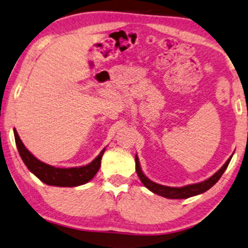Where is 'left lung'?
Returning a JSON list of instances; mask_svg holds the SVG:
<instances>
[{
    "label": "left lung",
    "mask_w": 248,
    "mask_h": 248,
    "mask_svg": "<svg viewBox=\"0 0 248 248\" xmlns=\"http://www.w3.org/2000/svg\"><path fill=\"white\" fill-rule=\"evenodd\" d=\"M232 157V155L229 157V159L226 161L224 166H222L214 175H211L209 179H207V180H204L202 182H199V184L185 186H181V188L167 186H162L151 181L150 179L146 178L144 173L142 172L141 167H140V161H139L138 155H135V170H136V173L139 175L140 180L142 181V184L144 185L150 191H152L154 193H156V195L162 196L164 198H169V199H186V198H190V197L200 195V193L206 192L207 190H209L211 186L219 180L222 173H224L226 169H227L229 162H231Z\"/></svg>",
    "instance_id": "8db88e82"
}]
</instances>
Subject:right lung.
<instances>
[{
    "label": "right lung",
    "instance_id": "1",
    "mask_svg": "<svg viewBox=\"0 0 248 248\" xmlns=\"http://www.w3.org/2000/svg\"><path fill=\"white\" fill-rule=\"evenodd\" d=\"M14 138H16V148L20 153L21 159H22L27 168L35 177L49 186H77L87 184L88 181H91L94 178V175L99 170L100 160H102L104 151H105V149H104L98 154V156L93 162L87 164V166L68 169L55 168L41 162L34 155H32L20 140L16 130H14Z\"/></svg>",
    "mask_w": 248,
    "mask_h": 248
}]
</instances>
